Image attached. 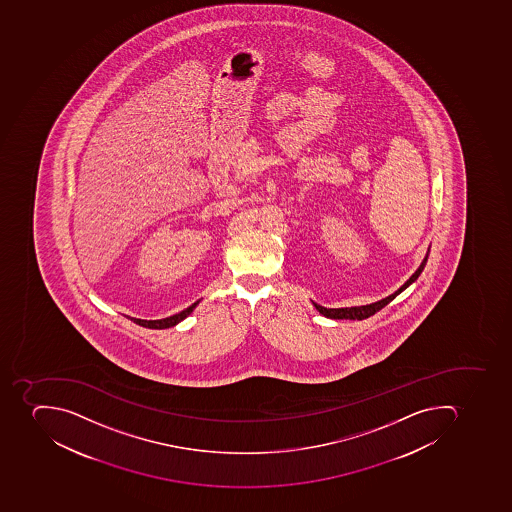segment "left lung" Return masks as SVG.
Listing matches in <instances>:
<instances>
[{"label": "left lung", "mask_w": 512, "mask_h": 512, "mask_svg": "<svg viewBox=\"0 0 512 512\" xmlns=\"http://www.w3.org/2000/svg\"><path fill=\"white\" fill-rule=\"evenodd\" d=\"M427 258H429V250H427L426 256H424L421 266L416 269L415 274L411 275L407 282L403 283L394 294L381 299V301L371 302V304H367V306L341 307V309H326V307L320 306L317 302H312V304H314L315 309H317L320 314L328 318H334V320H343V318L344 320H363V318L371 317V315H375L376 312L383 309L384 306H387L392 299L397 298L403 290H407L411 283H415L416 280H418L419 275H421V272L424 270V266H426Z\"/></svg>", "instance_id": "8db88e82"}]
</instances>
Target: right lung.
Wrapping results in <instances>:
<instances>
[{
    "mask_svg": "<svg viewBox=\"0 0 512 512\" xmlns=\"http://www.w3.org/2000/svg\"><path fill=\"white\" fill-rule=\"evenodd\" d=\"M200 301L194 302L192 306L182 310L179 314L171 315V317L161 318V320H141V318H131L137 325L145 326V328H152V330H165V328H171V326L178 325L184 318L189 317L194 312L195 307Z\"/></svg>",
    "mask_w": 512,
    "mask_h": 512,
    "instance_id": "add662e5",
    "label": "right lung"
}]
</instances>
